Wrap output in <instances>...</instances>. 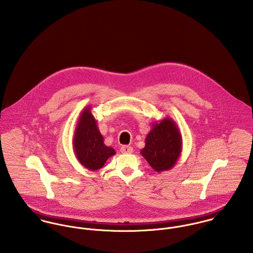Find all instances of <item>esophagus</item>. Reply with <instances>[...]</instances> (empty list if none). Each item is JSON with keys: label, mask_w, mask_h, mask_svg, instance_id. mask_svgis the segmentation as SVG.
<instances>
[{"label": "esophagus", "mask_w": 253, "mask_h": 253, "mask_svg": "<svg viewBox=\"0 0 253 253\" xmlns=\"http://www.w3.org/2000/svg\"><path fill=\"white\" fill-rule=\"evenodd\" d=\"M121 152L123 154H131L133 152V148L127 145H124L121 147Z\"/></svg>", "instance_id": "obj_1"}]
</instances>
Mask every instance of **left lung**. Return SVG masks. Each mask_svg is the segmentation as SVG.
<instances>
[{
  "instance_id": "obj_1",
  "label": "left lung",
  "mask_w": 253,
  "mask_h": 253,
  "mask_svg": "<svg viewBox=\"0 0 253 253\" xmlns=\"http://www.w3.org/2000/svg\"><path fill=\"white\" fill-rule=\"evenodd\" d=\"M182 151V136L176 123L169 117L154 122L140 151L148 164L157 172L171 169Z\"/></svg>"
}]
</instances>
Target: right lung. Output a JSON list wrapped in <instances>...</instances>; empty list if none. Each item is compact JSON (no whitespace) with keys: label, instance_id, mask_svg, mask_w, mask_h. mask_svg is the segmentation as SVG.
<instances>
[{"label":"right lung","instance_id":"add662e5","mask_svg":"<svg viewBox=\"0 0 253 253\" xmlns=\"http://www.w3.org/2000/svg\"><path fill=\"white\" fill-rule=\"evenodd\" d=\"M73 148L80 164L92 171L100 169L109 158L116 154L113 148L104 144L90 106L84 109L79 116L73 136Z\"/></svg>","mask_w":253,"mask_h":253}]
</instances>
